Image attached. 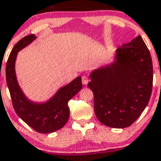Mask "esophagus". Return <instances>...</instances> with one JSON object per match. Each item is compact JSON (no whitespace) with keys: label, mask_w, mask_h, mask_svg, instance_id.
I'll return each mask as SVG.
<instances>
[{"label":"esophagus","mask_w":161,"mask_h":161,"mask_svg":"<svg viewBox=\"0 0 161 161\" xmlns=\"http://www.w3.org/2000/svg\"><path fill=\"white\" fill-rule=\"evenodd\" d=\"M89 82V79L87 78L86 76H82V84L83 85H86L87 83H88Z\"/></svg>","instance_id":"1"}]
</instances>
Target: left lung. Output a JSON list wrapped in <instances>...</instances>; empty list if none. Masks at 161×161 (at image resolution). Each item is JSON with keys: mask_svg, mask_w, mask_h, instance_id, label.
Instances as JSON below:
<instances>
[{"mask_svg": "<svg viewBox=\"0 0 161 161\" xmlns=\"http://www.w3.org/2000/svg\"><path fill=\"white\" fill-rule=\"evenodd\" d=\"M90 78L98 120L112 128L132 125L147 105L153 82L152 57L142 37L118 47L114 62L93 70Z\"/></svg>", "mask_w": 161, "mask_h": 161, "instance_id": "left-lung-1", "label": "left lung"}]
</instances>
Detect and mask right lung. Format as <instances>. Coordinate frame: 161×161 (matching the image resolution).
I'll list each match as a JSON object with an SVG mask.
<instances>
[{
	"label": "right lung",
	"instance_id": "add662e5",
	"mask_svg": "<svg viewBox=\"0 0 161 161\" xmlns=\"http://www.w3.org/2000/svg\"><path fill=\"white\" fill-rule=\"evenodd\" d=\"M36 38L35 35L25 36L13 47L5 68L6 82L17 115L36 131L47 134L58 130L67 122L69 117L68 102L82 89V79L78 77L60 88L47 102L39 104L28 100L17 81L15 61L18 53Z\"/></svg>",
	"mask_w": 161,
	"mask_h": 161
}]
</instances>
